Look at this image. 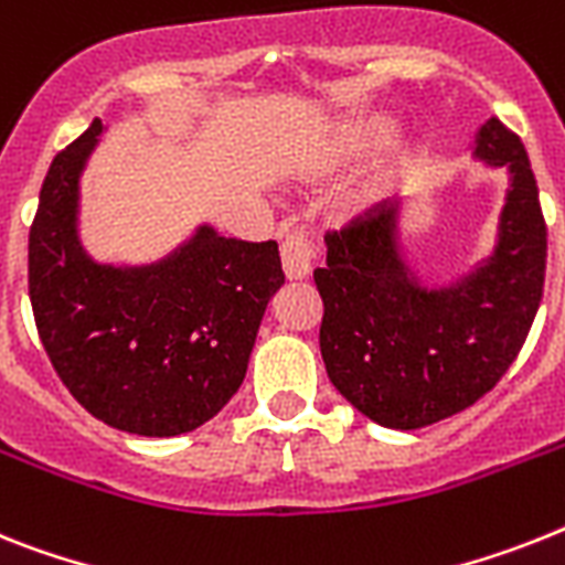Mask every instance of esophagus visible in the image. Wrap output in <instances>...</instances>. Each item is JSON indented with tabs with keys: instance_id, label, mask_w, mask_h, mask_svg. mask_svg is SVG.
Returning a JSON list of instances; mask_svg holds the SVG:
<instances>
[{
	"instance_id": "34e87169",
	"label": "esophagus",
	"mask_w": 565,
	"mask_h": 565,
	"mask_svg": "<svg viewBox=\"0 0 565 565\" xmlns=\"http://www.w3.org/2000/svg\"><path fill=\"white\" fill-rule=\"evenodd\" d=\"M279 256H282V268H286L288 279H302L315 265V242L306 231H291L279 245Z\"/></svg>"
}]
</instances>
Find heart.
<instances>
[{
    "label": "heart",
    "instance_id": "1",
    "mask_svg": "<svg viewBox=\"0 0 565 565\" xmlns=\"http://www.w3.org/2000/svg\"><path fill=\"white\" fill-rule=\"evenodd\" d=\"M386 138V124L384 120H361L358 126H352L347 135V141H343V152L347 156H361V152H370V149H375L377 143L384 141ZM386 188V179L381 175V179L372 184L370 190H366V195H377L381 190Z\"/></svg>",
    "mask_w": 565,
    "mask_h": 565
}]
</instances>
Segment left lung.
<instances>
[{
    "instance_id": "left-lung-1",
    "label": "left lung",
    "mask_w": 565,
    "mask_h": 565,
    "mask_svg": "<svg viewBox=\"0 0 565 565\" xmlns=\"http://www.w3.org/2000/svg\"><path fill=\"white\" fill-rule=\"evenodd\" d=\"M477 156L511 170L491 263L447 291L422 288L395 245L386 204L326 231L320 352L343 398L393 430L473 407L520 355L545 282V218L529 156L502 120L479 129Z\"/></svg>"
}]
</instances>
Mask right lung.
<instances>
[{"mask_svg":"<svg viewBox=\"0 0 565 565\" xmlns=\"http://www.w3.org/2000/svg\"><path fill=\"white\" fill-rule=\"evenodd\" d=\"M104 124L60 149L28 233V294L45 355L95 418L138 436H181L239 390L265 306L282 282L277 242L202 227L152 268H106L83 254L77 179Z\"/></svg>","mask_w":565,"mask_h":565,"instance_id":"right-lung-1","label":"right lung"}]
</instances>
